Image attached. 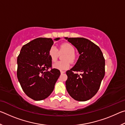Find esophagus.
<instances>
[{
	"mask_svg": "<svg viewBox=\"0 0 125 125\" xmlns=\"http://www.w3.org/2000/svg\"><path fill=\"white\" fill-rule=\"evenodd\" d=\"M65 73V71H61V74H63Z\"/></svg>",
	"mask_w": 125,
	"mask_h": 125,
	"instance_id": "esophagus-1",
	"label": "esophagus"
}]
</instances>
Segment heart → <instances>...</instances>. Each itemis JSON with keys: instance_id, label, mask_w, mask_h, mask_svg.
I'll return each mask as SVG.
<instances>
[{"instance_id": "obj_1", "label": "heart", "mask_w": 125, "mask_h": 125, "mask_svg": "<svg viewBox=\"0 0 125 125\" xmlns=\"http://www.w3.org/2000/svg\"><path fill=\"white\" fill-rule=\"evenodd\" d=\"M60 51L61 52H66L64 57V61H58L53 65V67L55 69L61 71H64L68 69L70 67V62H73L75 60L74 48L71 44L69 43H64L60 46ZM59 51L56 46H52L49 51V56L52 62H55L58 58Z\"/></svg>"}]
</instances>
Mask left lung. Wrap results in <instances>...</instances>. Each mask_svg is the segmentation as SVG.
Returning a JSON list of instances; mask_svg holds the SVG:
<instances>
[{"label":"left lung","instance_id":"1","mask_svg":"<svg viewBox=\"0 0 125 125\" xmlns=\"http://www.w3.org/2000/svg\"><path fill=\"white\" fill-rule=\"evenodd\" d=\"M65 40L77 48L79 57L76 64L66 74L68 93L74 100L85 101L98 92L105 75V59L100 48L90 40L83 37ZM82 73L79 76L73 71Z\"/></svg>","mask_w":125,"mask_h":125}]
</instances>
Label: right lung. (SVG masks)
Returning <instances> with one entry per match:
<instances>
[{"label": "right lung", "instance_id": "right-lung-1", "mask_svg": "<svg viewBox=\"0 0 125 125\" xmlns=\"http://www.w3.org/2000/svg\"><path fill=\"white\" fill-rule=\"evenodd\" d=\"M53 44L50 38H37L22 46L17 59L19 82L25 94L34 100L49 96L61 74L58 69L48 71L52 66L49 51Z\"/></svg>", "mask_w": 125, "mask_h": 125}]
</instances>
